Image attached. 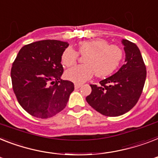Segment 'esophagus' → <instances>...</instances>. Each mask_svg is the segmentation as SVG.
Here are the masks:
<instances>
[{"instance_id": "obj_1", "label": "esophagus", "mask_w": 158, "mask_h": 158, "mask_svg": "<svg viewBox=\"0 0 158 158\" xmlns=\"http://www.w3.org/2000/svg\"><path fill=\"white\" fill-rule=\"evenodd\" d=\"M80 87H81V84H80V83H75V89H78V88H79Z\"/></svg>"}]
</instances>
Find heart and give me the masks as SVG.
Returning a JSON list of instances; mask_svg holds the SVG:
<instances>
[{
	"label": "heart",
	"mask_w": 158,
	"mask_h": 158,
	"mask_svg": "<svg viewBox=\"0 0 158 158\" xmlns=\"http://www.w3.org/2000/svg\"><path fill=\"white\" fill-rule=\"evenodd\" d=\"M79 54L85 55L83 60L84 64L70 68L65 73L68 80L76 83L90 79L95 72L99 78L112 75L123 59L120 47L110 44L106 40L97 39L79 42L77 52L70 47L66 48L61 55V64L66 67L75 65Z\"/></svg>",
	"instance_id": "1"
}]
</instances>
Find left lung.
<instances>
[{
    "label": "left lung",
    "instance_id": "8db88e82",
    "mask_svg": "<svg viewBox=\"0 0 158 158\" xmlns=\"http://www.w3.org/2000/svg\"><path fill=\"white\" fill-rule=\"evenodd\" d=\"M125 64L118 72L100 82L91 84L92 92L86 101L100 114L108 117L124 114L136 105L146 79V66L135 44L123 40Z\"/></svg>",
    "mask_w": 158,
    "mask_h": 158
}]
</instances>
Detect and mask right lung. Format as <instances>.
<instances>
[{
    "instance_id": "1",
    "label": "right lung",
    "mask_w": 158,
    "mask_h": 158,
    "mask_svg": "<svg viewBox=\"0 0 158 158\" xmlns=\"http://www.w3.org/2000/svg\"><path fill=\"white\" fill-rule=\"evenodd\" d=\"M66 42L45 40L24 45L11 68L13 90L20 106L39 118H48L66 106L74 83L62 80L61 64Z\"/></svg>"
}]
</instances>
